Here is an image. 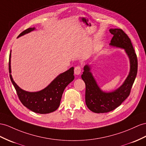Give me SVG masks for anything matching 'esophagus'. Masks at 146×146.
<instances>
[{
	"label": "esophagus",
	"mask_w": 146,
	"mask_h": 146,
	"mask_svg": "<svg viewBox=\"0 0 146 146\" xmlns=\"http://www.w3.org/2000/svg\"><path fill=\"white\" fill-rule=\"evenodd\" d=\"M74 74H76V75L80 74L81 73V67L80 66H76L75 68H74Z\"/></svg>",
	"instance_id": "34e87169"
}]
</instances>
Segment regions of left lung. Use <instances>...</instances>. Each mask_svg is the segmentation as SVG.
I'll return each mask as SVG.
<instances>
[{"mask_svg": "<svg viewBox=\"0 0 146 146\" xmlns=\"http://www.w3.org/2000/svg\"><path fill=\"white\" fill-rule=\"evenodd\" d=\"M113 36L110 45L124 48L130 60V72L120 87L110 92L100 90L90 72V67L86 65L81 78L86 84L85 100L88 109L95 113H106L114 110L129 96L131 89L137 72V58L131 40L121 29H110Z\"/></svg>", "mask_w": 146, "mask_h": 146, "instance_id": "left-lung-1", "label": "left lung"}]
</instances>
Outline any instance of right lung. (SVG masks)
Instances as JSON below:
<instances>
[{
  "mask_svg": "<svg viewBox=\"0 0 146 146\" xmlns=\"http://www.w3.org/2000/svg\"><path fill=\"white\" fill-rule=\"evenodd\" d=\"M35 28H29L21 33L20 37L35 30ZM9 69L10 80L15 87L21 102L28 109L40 114H46L57 110L60 103L64 89L74 80V68L72 67L55 78L43 90L36 92H29L21 89L15 83L11 75L10 54L9 55Z\"/></svg>",
  "mask_w": 146,
  "mask_h": 146,
  "instance_id": "right-lung-1",
  "label": "right lung"
}]
</instances>
